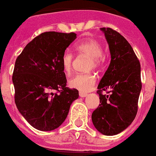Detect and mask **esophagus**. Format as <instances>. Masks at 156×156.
<instances>
[{
    "label": "esophagus",
    "mask_w": 156,
    "mask_h": 156,
    "mask_svg": "<svg viewBox=\"0 0 156 156\" xmlns=\"http://www.w3.org/2000/svg\"><path fill=\"white\" fill-rule=\"evenodd\" d=\"M79 96H80L81 98H85L86 96H87V93H83V92H79Z\"/></svg>",
    "instance_id": "obj_1"
}]
</instances>
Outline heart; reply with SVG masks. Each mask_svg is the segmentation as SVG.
Wrapping results in <instances>:
<instances>
[{"label":"heart","mask_w":156,"mask_h":156,"mask_svg":"<svg viewBox=\"0 0 156 156\" xmlns=\"http://www.w3.org/2000/svg\"><path fill=\"white\" fill-rule=\"evenodd\" d=\"M75 49L79 55L89 57L88 69H98L104 62V55L101 53V44L95 39H87L76 44ZM62 66L65 73L69 74L72 71L73 55L66 51L62 56ZM97 78L92 73H78L70 78L69 86L81 92H87L95 85Z\"/></svg>","instance_id":"heart-1"}]
</instances>
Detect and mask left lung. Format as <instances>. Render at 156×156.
I'll list each match as a JSON object with an SVG mask.
<instances>
[{"label":"left lung","instance_id":"left-lung-1","mask_svg":"<svg viewBox=\"0 0 156 156\" xmlns=\"http://www.w3.org/2000/svg\"><path fill=\"white\" fill-rule=\"evenodd\" d=\"M109 45L111 63L98 86L100 103L93 111L96 129L113 136L127 128L138 110L140 90V63L132 47L122 34L112 28H101ZM105 90L107 94H103Z\"/></svg>","mask_w":156,"mask_h":156}]
</instances>
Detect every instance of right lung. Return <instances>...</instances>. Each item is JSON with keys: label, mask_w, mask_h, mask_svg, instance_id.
<instances>
[{"label": "right lung", "mask_w": 156, "mask_h": 156, "mask_svg": "<svg viewBox=\"0 0 156 156\" xmlns=\"http://www.w3.org/2000/svg\"><path fill=\"white\" fill-rule=\"evenodd\" d=\"M76 38L73 32H44L31 40L16 60L12 76L15 102L37 130L53 131L62 125L78 98V90L66 87L61 61Z\"/></svg>", "instance_id": "add662e5"}]
</instances>
